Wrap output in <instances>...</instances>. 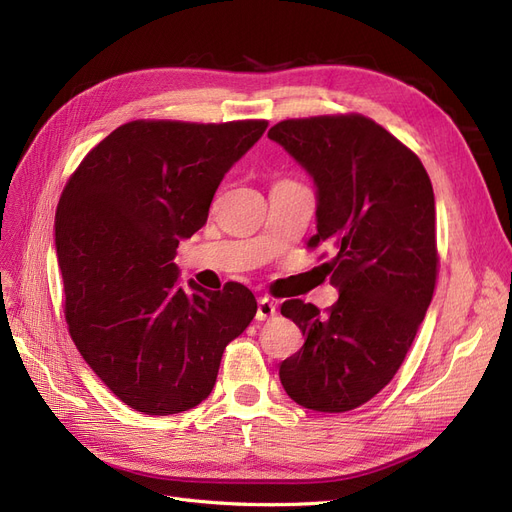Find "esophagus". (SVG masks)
<instances>
[{
  "instance_id": "1",
  "label": "esophagus",
  "mask_w": 512,
  "mask_h": 512,
  "mask_svg": "<svg viewBox=\"0 0 512 512\" xmlns=\"http://www.w3.org/2000/svg\"><path fill=\"white\" fill-rule=\"evenodd\" d=\"M277 314V307H275V303L271 301V299H267V297H262V299H258V309H256V320H269V318H273Z\"/></svg>"
}]
</instances>
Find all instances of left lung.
Segmentation results:
<instances>
[{
    "instance_id": "1",
    "label": "left lung",
    "mask_w": 512,
    "mask_h": 512,
    "mask_svg": "<svg viewBox=\"0 0 512 512\" xmlns=\"http://www.w3.org/2000/svg\"><path fill=\"white\" fill-rule=\"evenodd\" d=\"M269 138L312 177L316 235L337 256L327 269L339 299L327 314L282 305L305 335L280 365L284 391L316 412L359 408L393 380L436 288V200L427 170L363 115L286 119Z\"/></svg>"
}]
</instances>
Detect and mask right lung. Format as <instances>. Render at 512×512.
<instances>
[{"mask_svg":"<svg viewBox=\"0 0 512 512\" xmlns=\"http://www.w3.org/2000/svg\"><path fill=\"white\" fill-rule=\"evenodd\" d=\"M267 121H130L74 170L55 213L74 346L123 404L185 412L207 399L228 342L256 316L241 284H179L175 254L207 222L228 170Z\"/></svg>","mask_w":512,"mask_h":512,"instance_id":"add662e5","label":"right lung"}]
</instances>
